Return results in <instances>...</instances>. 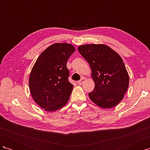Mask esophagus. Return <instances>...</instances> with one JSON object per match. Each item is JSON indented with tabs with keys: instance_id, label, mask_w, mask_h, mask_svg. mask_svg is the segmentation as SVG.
I'll use <instances>...</instances> for the list:
<instances>
[{
	"instance_id": "1",
	"label": "esophagus",
	"mask_w": 150,
	"mask_h": 150,
	"mask_svg": "<svg viewBox=\"0 0 150 150\" xmlns=\"http://www.w3.org/2000/svg\"><path fill=\"white\" fill-rule=\"evenodd\" d=\"M85 81H86V79H85L84 78H81L79 81H78V84L81 85V84H82Z\"/></svg>"
}]
</instances>
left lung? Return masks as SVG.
I'll return each mask as SVG.
<instances>
[{"instance_id":"8db88e82","label":"left lung","mask_w":150,"mask_h":150,"mask_svg":"<svg viewBox=\"0 0 150 150\" xmlns=\"http://www.w3.org/2000/svg\"><path fill=\"white\" fill-rule=\"evenodd\" d=\"M78 51L91 69L95 86L88 94L91 100L102 108L116 106L129 85V75L122 58L104 44L82 45Z\"/></svg>"}]
</instances>
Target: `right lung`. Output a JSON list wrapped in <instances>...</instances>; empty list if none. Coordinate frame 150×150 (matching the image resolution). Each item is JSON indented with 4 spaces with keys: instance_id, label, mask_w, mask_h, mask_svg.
<instances>
[{
    "instance_id": "add662e5",
    "label": "right lung",
    "mask_w": 150,
    "mask_h": 150,
    "mask_svg": "<svg viewBox=\"0 0 150 150\" xmlns=\"http://www.w3.org/2000/svg\"><path fill=\"white\" fill-rule=\"evenodd\" d=\"M75 48L70 44L55 43L40 54L29 79L34 101L47 111H54L69 100L73 85L69 81L66 64Z\"/></svg>"
}]
</instances>
